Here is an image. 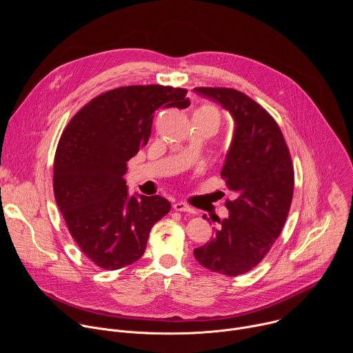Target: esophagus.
Wrapping results in <instances>:
<instances>
[{"label": "esophagus", "mask_w": 353, "mask_h": 353, "mask_svg": "<svg viewBox=\"0 0 353 353\" xmlns=\"http://www.w3.org/2000/svg\"><path fill=\"white\" fill-rule=\"evenodd\" d=\"M173 208L174 211H180V212H188V214H195V211L188 207L185 203H181V201H176V203L173 204Z\"/></svg>", "instance_id": "obj_1"}]
</instances>
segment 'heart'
<instances>
[{
	"label": "heart",
	"mask_w": 353,
	"mask_h": 353,
	"mask_svg": "<svg viewBox=\"0 0 353 353\" xmlns=\"http://www.w3.org/2000/svg\"><path fill=\"white\" fill-rule=\"evenodd\" d=\"M195 113H203V114H208L211 117H215L219 121V110L214 106V105H203Z\"/></svg>",
	"instance_id": "b5f03b06"
}]
</instances>
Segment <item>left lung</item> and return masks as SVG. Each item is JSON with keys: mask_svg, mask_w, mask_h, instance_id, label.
I'll list each match as a JSON object with an SVG mask.
<instances>
[{"mask_svg": "<svg viewBox=\"0 0 353 353\" xmlns=\"http://www.w3.org/2000/svg\"><path fill=\"white\" fill-rule=\"evenodd\" d=\"M233 119V135L221 176L236 198L218 219L214 239L194 248L212 272L236 276L254 268L282 232L293 196V166L281 128L253 99L229 88H194ZM205 216V215H204Z\"/></svg>", "mask_w": 353, "mask_h": 353, "instance_id": "8db88e82", "label": "left lung"}]
</instances>
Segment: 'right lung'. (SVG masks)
<instances>
[{
	"instance_id": "right-lung-1",
	"label": "right lung",
	"mask_w": 353,
	"mask_h": 353,
	"mask_svg": "<svg viewBox=\"0 0 353 353\" xmlns=\"http://www.w3.org/2000/svg\"><path fill=\"white\" fill-rule=\"evenodd\" d=\"M187 89L123 86L99 94L65 127L54 158L56 203L72 239L97 267L139 260L152 226L169 211L161 195H130L127 162L148 143L154 112L190 106Z\"/></svg>"
}]
</instances>
